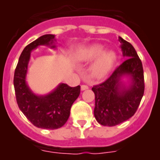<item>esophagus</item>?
<instances>
[{
    "label": "esophagus",
    "mask_w": 160,
    "mask_h": 160,
    "mask_svg": "<svg viewBox=\"0 0 160 160\" xmlns=\"http://www.w3.org/2000/svg\"><path fill=\"white\" fill-rule=\"evenodd\" d=\"M87 89H88V86H87V85H82V86H81V90H87Z\"/></svg>",
    "instance_id": "1"
}]
</instances>
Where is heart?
Returning <instances> with one entry per match:
<instances>
[{
    "mask_svg": "<svg viewBox=\"0 0 160 160\" xmlns=\"http://www.w3.org/2000/svg\"><path fill=\"white\" fill-rule=\"evenodd\" d=\"M94 59L96 60L90 67V73L94 78H101L111 70L116 56L114 52H104V48L99 44L87 46L78 55V60L81 62H90Z\"/></svg>",
    "mask_w": 160,
    "mask_h": 160,
    "instance_id": "heart-1",
    "label": "heart"
}]
</instances>
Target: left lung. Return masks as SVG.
<instances>
[{"label":"left lung","instance_id":"1","mask_svg":"<svg viewBox=\"0 0 160 160\" xmlns=\"http://www.w3.org/2000/svg\"><path fill=\"white\" fill-rule=\"evenodd\" d=\"M122 56L127 58L105 82L94 86L95 95L94 117L102 126L114 127L135 114L144 94V76L142 62L131 43L118 38ZM131 77V84L126 88L121 79Z\"/></svg>","mask_w":160,"mask_h":160}]
</instances>
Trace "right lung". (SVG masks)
Masks as SVG:
<instances>
[{
    "instance_id": "obj_1",
    "label": "right lung",
    "mask_w": 160,
    "mask_h": 160,
    "mask_svg": "<svg viewBox=\"0 0 160 160\" xmlns=\"http://www.w3.org/2000/svg\"><path fill=\"white\" fill-rule=\"evenodd\" d=\"M54 41V35L46 34L25 46L14 72L13 85L18 107L35 127L42 129L62 128L70 117L73 103L80 94V86L70 87L65 83L59 84L46 95H37L28 87L25 78L31 51L43 45L55 48Z\"/></svg>"
}]
</instances>
